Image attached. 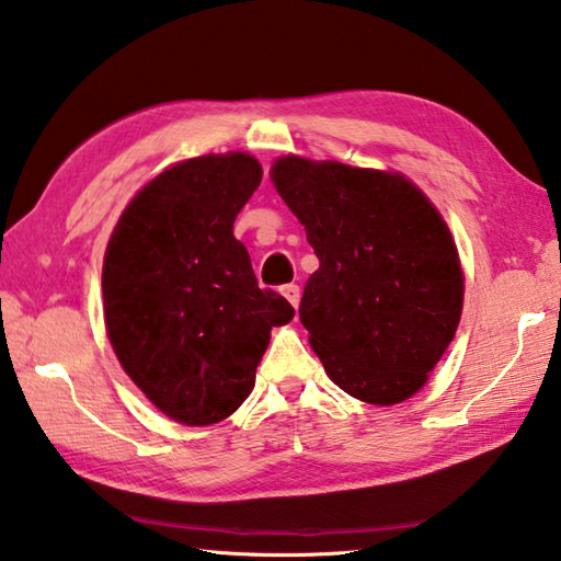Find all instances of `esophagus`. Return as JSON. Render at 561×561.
I'll return each mask as SVG.
<instances>
[{
  "label": "esophagus",
  "mask_w": 561,
  "mask_h": 561,
  "mask_svg": "<svg viewBox=\"0 0 561 561\" xmlns=\"http://www.w3.org/2000/svg\"><path fill=\"white\" fill-rule=\"evenodd\" d=\"M282 294H284V299H287L294 309H299V301H301V291H299V287H296V284H287V287L282 289Z\"/></svg>",
  "instance_id": "obj_1"
}]
</instances>
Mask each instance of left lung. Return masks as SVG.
<instances>
[{
	"mask_svg": "<svg viewBox=\"0 0 561 561\" xmlns=\"http://www.w3.org/2000/svg\"><path fill=\"white\" fill-rule=\"evenodd\" d=\"M270 180L321 262L299 316L325 375L371 405L411 399L462 318V260L443 214L393 170L282 156Z\"/></svg>",
	"mask_w": 561,
	"mask_h": 561,
	"instance_id": "1",
	"label": "left lung"
}]
</instances>
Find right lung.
<instances>
[{"mask_svg":"<svg viewBox=\"0 0 561 561\" xmlns=\"http://www.w3.org/2000/svg\"><path fill=\"white\" fill-rule=\"evenodd\" d=\"M260 180L262 164L243 150L174 162L140 186L106 243L108 343L142 397L182 425L233 415L272 328L294 318L284 296L257 287L233 236Z\"/></svg>","mask_w":561,"mask_h":561,"instance_id":"1","label":"right lung"}]
</instances>
